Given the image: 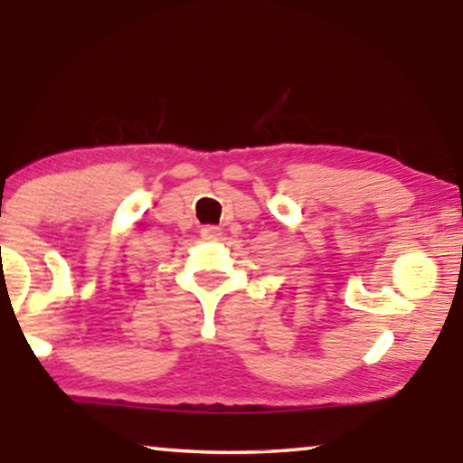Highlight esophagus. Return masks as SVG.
<instances>
[{"label":"esophagus","instance_id":"obj_1","mask_svg":"<svg viewBox=\"0 0 463 463\" xmlns=\"http://www.w3.org/2000/svg\"><path fill=\"white\" fill-rule=\"evenodd\" d=\"M200 236H202V240H206V242H217V240L221 238V230L214 225H204L200 230Z\"/></svg>","mask_w":463,"mask_h":463}]
</instances>
